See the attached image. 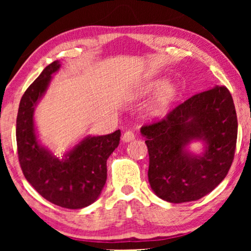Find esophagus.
<instances>
[{
  "label": "esophagus",
  "mask_w": 251,
  "mask_h": 251,
  "mask_svg": "<svg viewBox=\"0 0 251 251\" xmlns=\"http://www.w3.org/2000/svg\"><path fill=\"white\" fill-rule=\"evenodd\" d=\"M135 139V135H133L132 131H126L125 133H123L122 136V140L123 142L128 143V142H131V140Z\"/></svg>",
  "instance_id": "1"
}]
</instances>
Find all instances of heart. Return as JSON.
I'll return each instance as SVG.
<instances>
[{"mask_svg":"<svg viewBox=\"0 0 251 251\" xmlns=\"http://www.w3.org/2000/svg\"><path fill=\"white\" fill-rule=\"evenodd\" d=\"M161 90L157 94L155 100L153 102L152 109L155 114H162L170 107L171 104L178 96V88L175 84H168L166 78H155L146 82L145 84L140 88L138 92L139 96H147L154 92Z\"/></svg>","mask_w":251,"mask_h":251,"instance_id":"b5f03b06","label":"heart"}]
</instances>
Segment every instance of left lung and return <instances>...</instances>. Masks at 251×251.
I'll return each instance as SVG.
<instances>
[{
    "label": "left lung",
    "mask_w": 251,
    "mask_h": 251,
    "mask_svg": "<svg viewBox=\"0 0 251 251\" xmlns=\"http://www.w3.org/2000/svg\"><path fill=\"white\" fill-rule=\"evenodd\" d=\"M150 155L149 181L157 197L171 203L195 201L227 175L238 137L235 106L228 89L216 85L176 106L160 121L140 129ZM202 140L199 156L186 147Z\"/></svg>",
    "instance_id": "obj_1"
}]
</instances>
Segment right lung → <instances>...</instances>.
<instances>
[{
  "mask_svg": "<svg viewBox=\"0 0 251 251\" xmlns=\"http://www.w3.org/2000/svg\"><path fill=\"white\" fill-rule=\"evenodd\" d=\"M60 68L56 60L44 68L20 99L16 138L23 174L37 193L51 203L81 209L94 203L107 178L106 162L119 146L121 131L85 137L63 159L41 145L34 126V109L47 91L51 75Z\"/></svg>",
  "mask_w": 251,
  "mask_h": 251,
  "instance_id": "add662e5",
  "label": "right lung"
}]
</instances>
